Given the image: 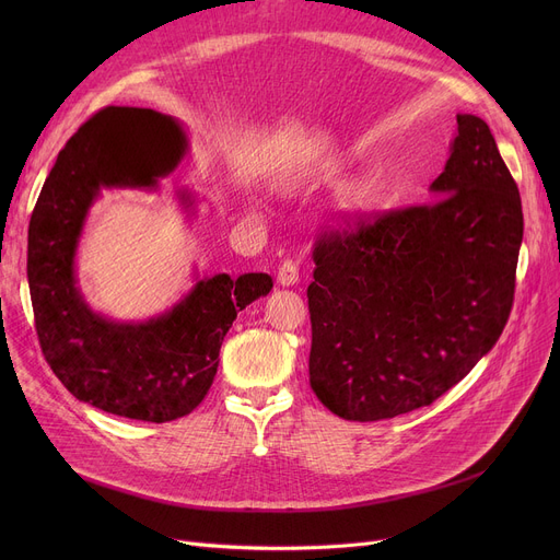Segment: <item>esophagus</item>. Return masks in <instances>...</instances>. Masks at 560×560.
Returning <instances> with one entry per match:
<instances>
[{"label":"esophagus","instance_id":"1","mask_svg":"<svg viewBox=\"0 0 560 560\" xmlns=\"http://www.w3.org/2000/svg\"><path fill=\"white\" fill-rule=\"evenodd\" d=\"M277 281L281 285H295L300 281V268L295 260H283L279 265V272H277Z\"/></svg>","mask_w":560,"mask_h":560}]
</instances>
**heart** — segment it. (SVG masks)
I'll return each mask as SVG.
<instances>
[{"label":"heart","mask_w":560,"mask_h":560,"mask_svg":"<svg viewBox=\"0 0 560 560\" xmlns=\"http://www.w3.org/2000/svg\"><path fill=\"white\" fill-rule=\"evenodd\" d=\"M347 206H349V211L361 213V211H365L368 206H370V197H368V192H365L363 188H359V190L351 192V197H349Z\"/></svg>","instance_id":"b5f03b06"}]
</instances>
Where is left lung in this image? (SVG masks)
<instances>
[{"mask_svg":"<svg viewBox=\"0 0 560 560\" xmlns=\"http://www.w3.org/2000/svg\"><path fill=\"white\" fill-rule=\"evenodd\" d=\"M427 206L315 241L311 388L331 413L376 422L429 406L502 336L522 245L517 184L490 127L458 113Z\"/></svg>","mask_w":560,"mask_h":560,"instance_id":"left-lung-1","label":"left lung"}]
</instances>
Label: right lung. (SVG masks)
<instances>
[{
	"label": "right lung",
	"instance_id": "right-lung-1",
	"mask_svg": "<svg viewBox=\"0 0 560 560\" xmlns=\"http://www.w3.org/2000/svg\"><path fill=\"white\" fill-rule=\"evenodd\" d=\"M186 154L172 117L108 106L58 152L28 222L26 277L43 354L79 399L106 413L170 422L209 393L235 315L268 295L262 272L197 279L184 300L144 322H117L88 306L77 281V247L102 188L156 190ZM186 209L192 195L179 192Z\"/></svg>",
	"mask_w": 560,
	"mask_h": 560
}]
</instances>
